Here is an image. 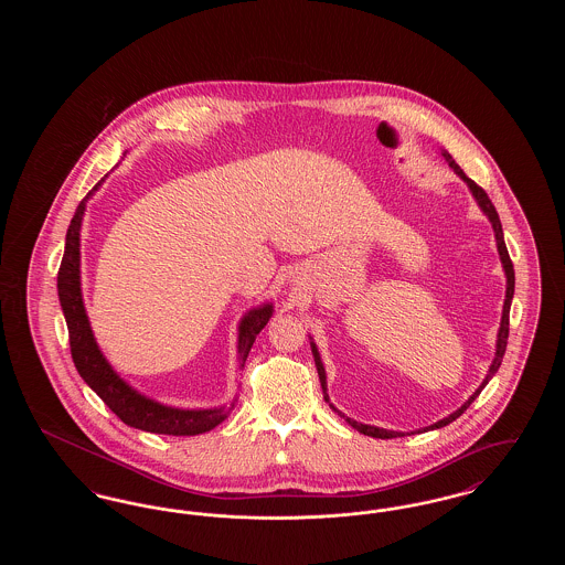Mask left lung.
<instances>
[{
  "label": "left lung",
  "instance_id": "obj_1",
  "mask_svg": "<svg viewBox=\"0 0 565 565\" xmlns=\"http://www.w3.org/2000/svg\"><path fill=\"white\" fill-rule=\"evenodd\" d=\"M443 157H445V161L449 162V167L456 171L457 175L470 186L472 190V194H475V199H477V203L481 205V210H483L487 217L491 220V226H493V233H495V242H498V252H500V258H502V265H504V273H507V300H504V311H502V323H500V332H498V348H495V358H493V364H491V369H489V373L484 376L483 383H481V387L466 401V403L461 404L459 408H457L456 413H451L449 417H445V419H440V422H436V424H431V430H436V428H443V426H447V424H451V422H456L457 417L470 406V404L477 401V396L483 392L484 385L489 383V379L498 373V369H500V364H502V358H504V351H507V343H509V316H511V302L512 295H514V269H512V260L511 256H509V249H507V243H504V233H502V224H500V215L495 212V207H493V203H491V199L487 196V192H484L477 182H472L463 171H461V167L454 161V157L449 154V152H443ZM311 351H313V358H316V366H318V375H320V381H322V390H323V401L330 404L328 401V394H326V371H323L322 360H320V353H318V348H316V343H311ZM330 408L332 411H337L332 404H330ZM341 417H345L341 411H337ZM345 422L350 424L351 428H355L358 431H362V434H366V436H373V438H396V436H404L403 431H392V430H381V428H375V426H364V424H358V422H353L350 417H345ZM430 428H424V430L417 431H428ZM413 434V431H411Z\"/></svg>",
  "mask_w": 565,
  "mask_h": 565
}]
</instances>
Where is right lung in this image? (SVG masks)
<instances>
[{
	"label": "right lung",
	"mask_w": 565,
	"mask_h": 565,
	"mask_svg": "<svg viewBox=\"0 0 565 565\" xmlns=\"http://www.w3.org/2000/svg\"><path fill=\"white\" fill-rule=\"evenodd\" d=\"M99 184H95L93 190H97ZM84 201L78 205L76 214L72 217V224L67 228L65 252L56 275L58 300H61V309L70 332V350L78 373L88 383V387L108 404L111 413H116V417L131 428L154 431V434H169V436H194V434L214 430L217 424H222L228 417L235 403L231 406H220V408H205V411H184V408L162 406L131 390L111 371V366L97 348L84 305H82L81 292V224ZM270 313H273V307L263 305L243 318L239 326V366L242 369L247 360V353L256 341V334L269 322Z\"/></svg>",
	"instance_id": "right-lung-1"
}]
</instances>
